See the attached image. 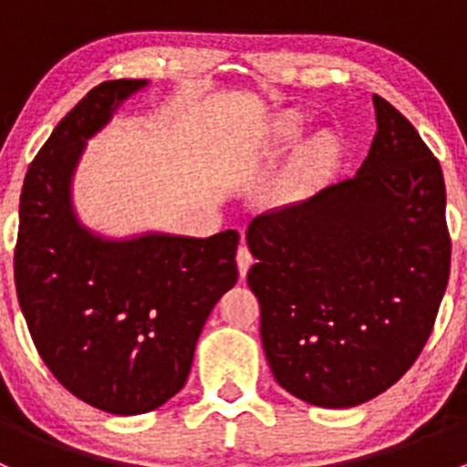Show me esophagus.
Segmentation results:
<instances>
[{
	"label": "esophagus",
	"instance_id": "esophagus-1",
	"mask_svg": "<svg viewBox=\"0 0 467 467\" xmlns=\"http://www.w3.org/2000/svg\"><path fill=\"white\" fill-rule=\"evenodd\" d=\"M251 264H253V255H251V251H248V246H239V251H237V266H239V275H246L248 273V268H251Z\"/></svg>",
	"mask_w": 467,
	"mask_h": 467
}]
</instances>
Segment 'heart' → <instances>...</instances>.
<instances>
[{"instance_id":"1","label":"heart","mask_w":467,"mask_h":467,"mask_svg":"<svg viewBox=\"0 0 467 467\" xmlns=\"http://www.w3.org/2000/svg\"><path fill=\"white\" fill-rule=\"evenodd\" d=\"M282 133H285L286 138H294V135L298 133V124H296V121H286V124L282 126ZM332 158H334L332 140L321 138L305 149L303 158H300V169H303V171H309V173L318 171V169L327 167L329 160Z\"/></svg>"}]
</instances>
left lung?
Returning a JSON list of instances; mask_svg holds the SVG:
<instances>
[{"label":"left lung","mask_w":467,"mask_h":467,"mask_svg":"<svg viewBox=\"0 0 467 467\" xmlns=\"http://www.w3.org/2000/svg\"><path fill=\"white\" fill-rule=\"evenodd\" d=\"M378 133L352 178L248 225V286L277 384L327 409L373 400L425 348L450 277L441 164L373 94Z\"/></svg>","instance_id":"8db88e82"}]
</instances>
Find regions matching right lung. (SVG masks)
Listing matches in <instances>:
<instances>
[{
  "label": "right lung",
  "instance_id": "add662e5",
  "mask_svg": "<svg viewBox=\"0 0 467 467\" xmlns=\"http://www.w3.org/2000/svg\"><path fill=\"white\" fill-rule=\"evenodd\" d=\"M142 78L92 88L33 158L20 196L16 289L37 355L83 402L135 416L185 386L199 334L239 271V233L108 242L69 203L86 140Z\"/></svg>",
  "mask_w": 467,
  "mask_h": 467
}]
</instances>
